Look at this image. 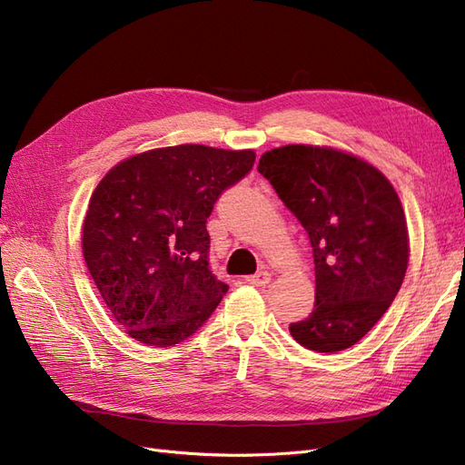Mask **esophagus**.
<instances>
[{
	"label": "esophagus",
	"mask_w": 465,
	"mask_h": 465,
	"mask_svg": "<svg viewBox=\"0 0 465 465\" xmlns=\"http://www.w3.org/2000/svg\"><path fill=\"white\" fill-rule=\"evenodd\" d=\"M246 281H248L250 285H254V287H265V285L270 283V281H272V273H267V272H258L256 275H250Z\"/></svg>",
	"instance_id": "esophagus-1"
}]
</instances>
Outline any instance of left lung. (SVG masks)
Listing matches in <instances>:
<instances>
[{
    "label": "left lung",
    "instance_id": "8db88e82",
    "mask_svg": "<svg viewBox=\"0 0 465 465\" xmlns=\"http://www.w3.org/2000/svg\"><path fill=\"white\" fill-rule=\"evenodd\" d=\"M258 171L312 244L314 311L291 323V335L318 353L355 345L396 299L410 262L396 190L367 161L331 147H277Z\"/></svg>",
    "mask_w": 465,
    "mask_h": 465
}]
</instances>
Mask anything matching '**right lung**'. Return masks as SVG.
<instances>
[{
    "label": "right lung",
    "instance_id": "1",
    "mask_svg": "<svg viewBox=\"0 0 465 465\" xmlns=\"http://www.w3.org/2000/svg\"><path fill=\"white\" fill-rule=\"evenodd\" d=\"M254 161L252 149L186 143L134 154L98 182L83 221V258L134 340L171 347L213 314L229 285L209 270L205 223Z\"/></svg>",
    "mask_w": 465,
    "mask_h": 465
}]
</instances>
